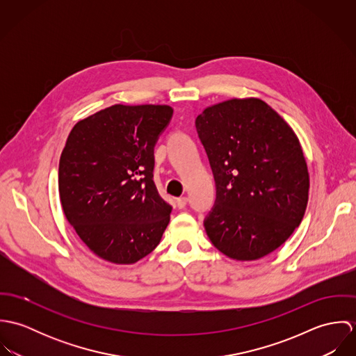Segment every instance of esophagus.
Returning a JSON list of instances; mask_svg holds the SVG:
<instances>
[{
    "label": "esophagus",
    "mask_w": 356,
    "mask_h": 356,
    "mask_svg": "<svg viewBox=\"0 0 356 356\" xmlns=\"http://www.w3.org/2000/svg\"><path fill=\"white\" fill-rule=\"evenodd\" d=\"M186 204H188V197H179V199H177V207L179 208V209H182V208H185L186 207Z\"/></svg>",
    "instance_id": "esophagus-1"
}]
</instances>
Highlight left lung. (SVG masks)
I'll return each instance as SVG.
<instances>
[{"mask_svg": "<svg viewBox=\"0 0 356 356\" xmlns=\"http://www.w3.org/2000/svg\"><path fill=\"white\" fill-rule=\"evenodd\" d=\"M216 199L204 219L216 250L256 260L281 247L300 225L309 177L299 138L259 99H232L196 119Z\"/></svg>", "mask_w": 356, "mask_h": 356, "instance_id": "1", "label": "left lung"}]
</instances>
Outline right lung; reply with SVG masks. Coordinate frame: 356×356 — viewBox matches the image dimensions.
<instances>
[{"mask_svg":"<svg viewBox=\"0 0 356 356\" xmlns=\"http://www.w3.org/2000/svg\"><path fill=\"white\" fill-rule=\"evenodd\" d=\"M168 105L116 104L79 120L58 163L64 215L99 257L131 264L159 245L172 207L153 182L154 145Z\"/></svg>","mask_w":356,"mask_h":356,"instance_id":"right-lung-1","label":"right lung"}]
</instances>
